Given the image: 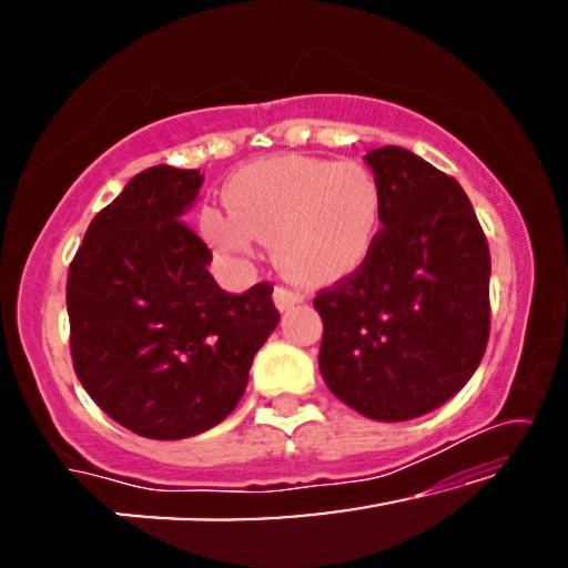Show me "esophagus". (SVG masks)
Here are the masks:
<instances>
[{"instance_id":"34e87169","label":"esophagus","mask_w":568,"mask_h":568,"mask_svg":"<svg viewBox=\"0 0 568 568\" xmlns=\"http://www.w3.org/2000/svg\"><path fill=\"white\" fill-rule=\"evenodd\" d=\"M305 300V294L302 292H294V290H290V286H276L274 290V302H276V307L282 310H290V307H294V305H300V302Z\"/></svg>"}]
</instances>
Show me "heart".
Masks as SVG:
<instances>
[{
  "instance_id": "heart-1",
  "label": "heart",
  "mask_w": 568,
  "mask_h": 568,
  "mask_svg": "<svg viewBox=\"0 0 568 568\" xmlns=\"http://www.w3.org/2000/svg\"><path fill=\"white\" fill-rule=\"evenodd\" d=\"M224 201L230 214H201L209 243L245 258L261 240L274 247L278 268L300 282H331L359 268L383 220V191L367 168L300 154L237 170Z\"/></svg>"
}]
</instances>
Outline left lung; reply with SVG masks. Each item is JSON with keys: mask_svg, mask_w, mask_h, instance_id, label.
Instances as JSON below:
<instances>
[{"mask_svg": "<svg viewBox=\"0 0 568 568\" xmlns=\"http://www.w3.org/2000/svg\"><path fill=\"white\" fill-rule=\"evenodd\" d=\"M383 230L354 274L317 292L321 375L375 422L447 403L484 359L491 255L460 183L403 146L372 150Z\"/></svg>", "mask_w": 568, "mask_h": 568, "instance_id": "left-lung-1", "label": "left lung"}]
</instances>
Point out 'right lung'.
Returning a JSON list of instances; mask_svg holds the SVG:
<instances>
[{"label": "right lung", "instance_id": "right-lung-1", "mask_svg": "<svg viewBox=\"0 0 568 568\" xmlns=\"http://www.w3.org/2000/svg\"><path fill=\"white\" fill-rule=\"evenodd\" d=\"M199 170L154 165L90 222L67 278L80 383L113 422L146 439H185L224 422L253 356L278 323L261 282L227 294L212 251L183 222Z\"/></svg>", "mask_w": 568, "mask_h": 568}]
</instances>
